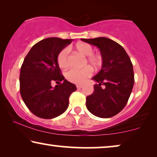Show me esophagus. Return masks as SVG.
Returning <instances> with one entry per match:
<instances>
[{
  "instance_id": "obj_1",
  "label": "esophagus",
  "mask_w": 157,
  "mask_h": 157,
  "mask_svg": "<svg viewBox=\"0 0 157 157\" xmlns=\"http://www.w3.org/2000/svg\"><path fill=\"white\" fill-rule=\"evenodd\" d=\"M76 86H77V88H78V89H79V88H82L83 87L82 85H77Z\"/></svg>"
}]
</instances>
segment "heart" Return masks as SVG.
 Listing matches in <instances>:
<instances>
[{"instance_id":"b5f03b06","label":"heart","mask_w":157,"mask_h":157,"mask_svg":"<svg viewBox=\"0 0 157 157\" xmlns=\"http://www.w3.org/2000/svg\"><path fill=\"white\" fill-rule=\"evenodd\" d=\"M76 50L83 56L86 57L85 63H89L94 68H98L102 64V57L99 55H93V48L90 44L85 43H78L76 45ZM69 50L64 48L57 56V63L59 67L65 69L69 66ZM92 70L90 66H85L80 69L72 68L66 74V78L72 83L83 84L92 75Z\"/></svg>"}]
</instances>
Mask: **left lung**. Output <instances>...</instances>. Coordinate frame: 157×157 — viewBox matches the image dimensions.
<instances>
[{"label":"left lung","instance_id":"left-lung-1","mask_svg":"<svg viewBox=\"0 0 157 157\" xmlns=\"http://www.w3.org/2000/svg\"><path fill=\"white\" fill-rule=\"evenodd\" d=\"M81 40L97 46L102 57L101 69L92 78L98 84L93 93L86 98V107L94 116L112 117L124 109L132 91L134 75L131 59L122 46L107 37Z\"/></svg>","mask_w":157,"mask_h":157}]
</instances>
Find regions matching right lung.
<instances>
[{
  "label": "right lung",
  "instance_id": "1",
  "mask_svg": "<svg viewBox=\"0 0 157 157\" xmlns=\"http://www.w3.org/2000/svg\"><path fill=\"white\" fill-rule=\"evenodd\" d=\"M72 39L49 37L33 46L24 59L20 73V92L33 114L52 119L64 113L75 85L65 79L57 63V56L71 43ZM59 82L55 88L52 82ZM63 81V83L60 82Z\"/></svg>",
  "mask_w": 157,
  "mask_h": 157
}]
</instances>
